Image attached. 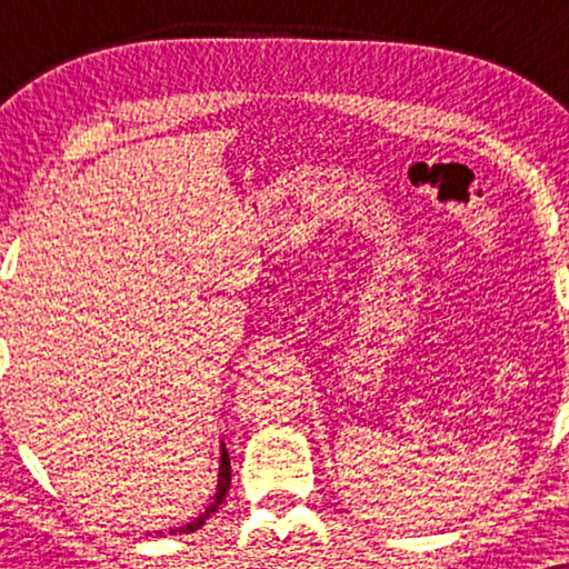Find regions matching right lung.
Wrapping results in <instances>:
<instances>
[{
    "label": "right lung",
    "instance_id": "right-lung-1",
    "mask_svg": "<svg viewBox=\"0 0 569 569\" xmlns=\"http://www.w3.org/2000/svg\"><path fill=\"white\" fill-rule=\"evenodd\" d=\"M228 489H230V456H228V448L222 446V461H220V477H217V492H214V497H212V502L207 505V510L201 512L199 518H193V520H189V523L186 526H178V528H170V533H193L197 531V528H201L207 523L209 518H212V512L220 508V502L224 500V495H228Z\"/></svg>",
    "mask_w": 569,
    "mask_h": 569
}]
</instances>
